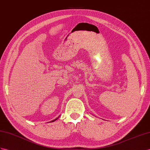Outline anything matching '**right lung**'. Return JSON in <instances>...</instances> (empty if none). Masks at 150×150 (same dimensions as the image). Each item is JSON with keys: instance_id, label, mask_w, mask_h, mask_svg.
Returning <instances> with one entry per match:
<instances>
[{"instance_id": "1", "label": "right lung", "mask_w": 150, "mask_h": 150, "mask_svg": "<svg viewBox=\"0 0 150 150\" xmlns=\"http://www.w3.org/2000/svg\"><path fill=\"white\" fill-rule=\"evenodd\" d=\"M57 118H56V119H55V120H52V122H54V121H55V120H57Z\"/></svg>"}]
</instances>
